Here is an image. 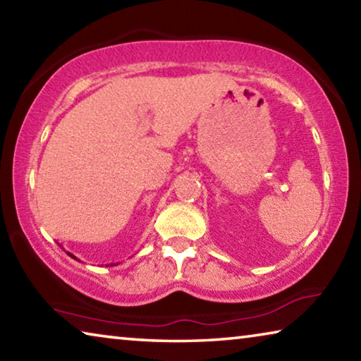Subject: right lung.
I'll use <instances>...</instances> for the list:
<instances>
[{"label": "right lung", "mask_w": 361, "mask_h": 361, "mask_svg": "<svg viewBox=\"0 0 361 361\" xmlns=\"http://www.w3.org/2000/svg\"><path fill=\"white\" fill-rule=\"evenodd\" d=\"M66 253H68V252H66ZM68 255H70V256H71V258H73V259H78V258H76V256H75V255H71V253H68ZM78 261H79V259H78ZM111 266H113V264H111Z\"/></svg>", "instance_id": "right-lung-1"}]
</instances>
